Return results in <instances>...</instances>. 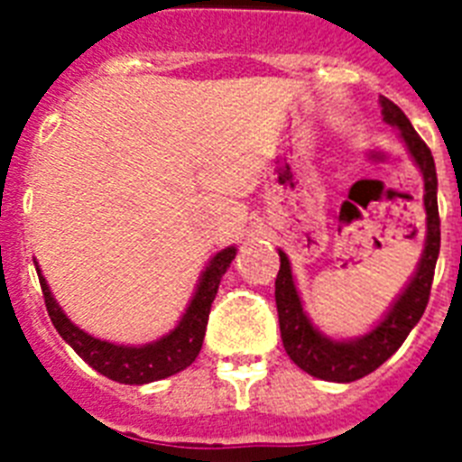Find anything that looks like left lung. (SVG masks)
<instances>
[{
  "label": "left lung",
  "instance_id": "1",
  "mask_svg": "<svg viewBox=\"0 0 462 462\" xmlns=\"http://www.w3.org/2000/svg\"><path fill=\"white\" fill-rule=\"evenodd\" d=\"M381 115L388 125L401 129V136L408 143L415 162L422 170L424 177V210H427V245H424L422 261L417 268L415 278L410 281L398 302L388 311L383 321L366 333L365 337L337 343L321 336L309 323L302 302L295 290V281L290 273L288 256L281 252V271L275 278V304H278V319H281V337L285 352L300 369L323 381H337L350 383L357 381L374 369H379L391 355L402 345L408 333L415 328V323L422 319L427 302H430L431 281L437 268L439 246H441V220H439L437 203V167L431 158L430 146L420 139V134L412 129L405 112L388 97H381Z\"/></svg>",
  "mask_w": 462,
  "mask_h": 462
}]
</instances>
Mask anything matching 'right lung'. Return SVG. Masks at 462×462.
<instances>
[{
    "mask_svg": "<svg viewBox=\"0 0 462 462\" xmlns=\"http://www.w3.org/2000/svg\"><path fill=\"white\" fill-rule=\"evenodd\" d=\"M235 254H237V249L227 246L210 259L208 268L203 271L194 300L189 304L187 314L181 316V321L177 323V328L170 336L160 337L151 345H143V347L112 345L83 333L79 326L69 321L60 304L54 302L52 292L47 288L40 271L38 278L42 297H45L47 314L52 319L54 328L60 330V336L74 347L79 357L86 359L96 372L112 381H119V383H151V381L167 379V376L187 369L199 357L203 336H206L210 304L216 300L217 285L223 281L225 271L230 268Z\"/></svg>",
    "mask_w": 462,
    "mask_h": 462,
    "instance_id": "1",
    "label": "right lung"
}]
</instances>
